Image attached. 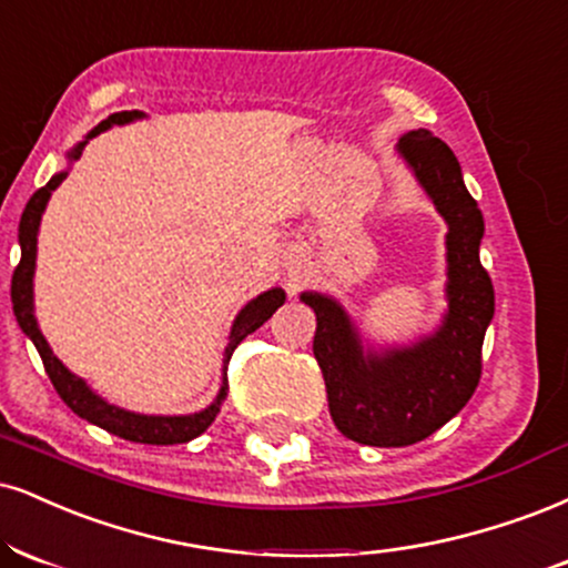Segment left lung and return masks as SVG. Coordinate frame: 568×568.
I'll return each mask as SVG.
<instances>
[{"label": "left lung", "mask_w": 568, "mask_h": 568, "mask_svg": "<svg viewBox=\"0 0 568 568\" xmlns=\"http://www.w3.org/2000/svg\"><path fill=\"white\" fill-rule=\"evenodd\" d=\"M399 153L449 224V312L439 333L413 349L362 354L357 333L336 302L320 293L302 296L317 314L312 352L333 423L346 439L371 447L426 439L466 407L479 386L484 333L495 314V288L479 262L484 219L463 184L455 153L426 129L402 136Z\"/></svg>", "instance_id": "8db88e82"}]
</instances>
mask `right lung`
<instances>
[{
    "label": "right lung",
    "instance_id": "obj_1",
    "mask_svg": "<svg viewBox=\"0 0 568 568\" xmlns=\"http://www.w3.org/2000/svg\"><path fill=\"white\" fill-rule=\"evenodd\" d=\"M140 115L142 113H136V111H121V113L108 115V119L102 121V124H98V129H94L89 136L100 134L102 129H108L111 124H126V121L140 119ZM84 145L87 142H81V145L73 150L68 159H79ZM63 180H65V174H54L52 180L44 184V187H39L37 193L31 195V201L26 203L23 216H20V262L16 266V272H12V291H10L12 310H16L20 327H23L26 336H29L33 341V346H37V352L44 362V371H47V375H50L54 392L60 394V399H63L65 405L79 415V418L94 423V426H100V428H105V432L121 436V439L140 442V444H182V442L195 439V436H201L211 426V423L216 420L219 409H222L224 399H227V365H230L232 352L237 349V344H241L245 336H251L256 327H262L266 320L275 314L277 306H283L285 293L280 288L266 291L258 298H254L248 306H245L241 314H237L235 325H232V333H230L227 352H224L227 354V359H224L222 392H219L214 405L203 409V413L180 415V418H161V415H136V413H126V409L108 405V402H102L98 394L89 392L84 381L65 371V365L54 357L50 344H47L42 331H39L37 317H33V288L31 285H33V264H37V232H39L42 211L47 206V201H50L52 190L58 187Z\"/></svg>",
    "mask_w": 568,
    "mask_h": 568
}]
</instances>
